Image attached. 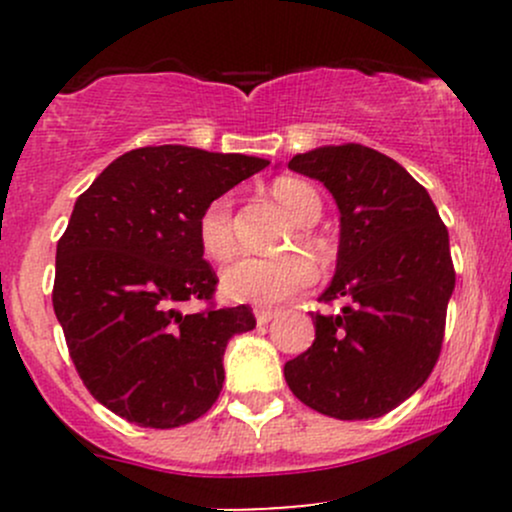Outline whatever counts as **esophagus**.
Returning <instances> with one entry per match:
<instances>
[{
  "label": "esophagus",
  "instance_id": "1",
  "mask_svg": "<svg viewBox=\"0 0 512 512\" xmlns=\"http://www.w3.org/2000/svg\"><path fill=\"white\" fill-rule=\"evenodd\" d=\"M276 315V310H269V308H255V320L257 325H267L269 320Z\"/></svg>",
  "mask_w": 512,
  "mask_h": 512
}]
</instances>
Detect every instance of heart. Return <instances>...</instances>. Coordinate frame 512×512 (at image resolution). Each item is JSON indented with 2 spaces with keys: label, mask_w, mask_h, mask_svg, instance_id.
I'll use <instances>...</instances> for the list:
<instances>
[{
  "label": "heart",
  "mask_w": 512,
  "mask_h": 512,
  "mask_svg": "<svg viewBox=\"0 0 512 512\" xmlns=\"http://www.w3.org/2000/svg\"><path fill=\"white\" fill-rule=\"evenodd\" d=\"M272 195L296 226H303L296 233L298 243L305 250L317 252V240L305 228L313 226L322 214V199L308 182L298 178H279L272 185ZM197 236L202 250L211 260H226L231 257L236 240L231 226V197L211 199L202 209L197 221ZM315 281V267L308 257L286 255L274 260L260 257H240L228 264L221 272V293L228 301L252 303V305H276L293 293L308 289Z\"/></svg>",
  "instance_id": "heart-1"
}]
</instances>
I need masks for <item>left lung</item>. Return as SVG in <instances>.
I'll return each instance as SVG.
<instances>
[{
    "label": "left lung",
    "mask_w": 512,
    "mask_h": 512,
    "mask_svg": "<svg viewBox=\"0 0 512 512\" xmlns=\"http://www.w3.org/2000/svg\"><path fill=\"white\" fill-rule=\"evenodd\" d=\"M289 168L320 180L337 202V269L320 301L346 305L313 313L315 342L286 361V383L332 419H378L438 361L455 289L448 228L426 187L368 146H317Z\"/></svg>",
    "instance_id": "obj_1"
}]
</instances>
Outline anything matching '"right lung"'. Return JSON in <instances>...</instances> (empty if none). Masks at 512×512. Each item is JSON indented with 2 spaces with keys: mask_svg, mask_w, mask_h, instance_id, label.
Masks as SVG:
<instances>
[{
  "mask_svg": "<svg viewBox=\"0 0 512 512\" xmlns=\"http://www.w3.org/2000/svg\"><path fill=\"white\" fill-rule=\"evenodd\" d=\"M267 158L166 144L115 158L76 199L57 243L52 305L93 397L144 428L207 414L223 387V351L250 332L248 305L182 315L211 301L216 274L197 221L211 199Z\"/></svg>",
  "mask_w": 512,
  "mask_h": 512,
  "instance_id": "obj_1",
  "label": "right lung"
}]
</instances>
